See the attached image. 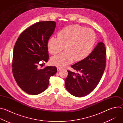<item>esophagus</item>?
Wrapping results in <instances>:
<instances>
[{"label":"esophagus","mask_w":123,"mask_h":123,"mask_svg":"<svg viewBox=\"0 0 123 123\" xmlns=\"http://www.w3.org/2000/svg\"><path fill=\"white\" fill-rule=\"evenodd\" d=\"M57 71L58 72H59L60 70H61V68H58V67H57Z\"/></svg>","instance_id":"obj_1"}]
</instances>
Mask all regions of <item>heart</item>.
Instances as JSON below:
<instances>
[{"label": "heart", "instance_id": "1", "mask_svg": "<svg viewBox=\"0 0 123 123\" xmlns=\"http://www.w3.org/2000/svg\"><path fill=\"white\" fill-rule=\"evenodd\" d=\"M58 37H50L48 43L49 53L56 55L65 46V51L51 58L52 65L63 68L74 60L80 61L88 56L93 47L95 34L90 28L79 25H72L63 28L57 34Z\"/></svg>", "mask_w": 123, "mask_h": 123}]
</instances>
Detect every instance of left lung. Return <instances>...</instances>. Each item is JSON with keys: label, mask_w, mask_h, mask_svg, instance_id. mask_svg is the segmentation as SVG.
<instances>
[{"label": "left lung", "mask_w": 123, "mask_h": 123, "mask_svg": "<svg viewBox=\"0 0 123 123\" xmlns=\"http://www.w3.org/2000/svg\"><path fill=\"white\" fill-rule=\"evenodd\" d=\"M106 55L105 44L100 42L88 56L71 66L77 73L68 71L65 83L69 93L81 97L95 89L106 68Z\"/></svg>", "instance_id": "1"}]
</instances>
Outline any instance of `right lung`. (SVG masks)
Instances as JSON below:
<instances>
[{
  "mask_svg": "<svg viewBox=\"0 0 123 123\" xmlns=\"http://www.w3.org/2000/svg\"><path fill=\"white\" fill-rule=\"evenodd\" d=\"M56 24L53 21L36 23L20 34L15 44L12 74L17 85L28 94L37 95L45 91L49 77L57 73L56 67H39L43 65L40 61L49 60L48 42Z\"/></svg>",
  "mask_w": 123,
  "mask_h": 123,
  "instance_id": "obj_1",
  "label": "right lung"
}]
</instances>
